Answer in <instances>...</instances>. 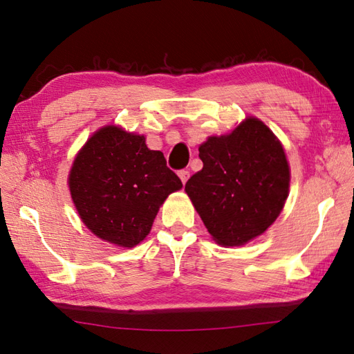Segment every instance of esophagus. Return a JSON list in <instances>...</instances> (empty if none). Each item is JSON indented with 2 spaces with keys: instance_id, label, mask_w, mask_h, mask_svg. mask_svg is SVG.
<instances>
[{
  "instance_id": "34e87169",
  "label": "esophagus",
  "mask_w": 354,
  "mask_h": 354,
  "mask_svg": "<svg viewBox=\"0 0 354 354\" xmlns=\"http://www.w3.org/2000/svg\"><path fill=\"white\" fill-rule=\"evenodd\" d=\"M178 176L181 178L183 184H185V183H187V179L190 178V171H189V170H179V171H178Z\"/></svg>"
}]
</instances>
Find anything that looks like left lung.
<instances>
[{
	"instance_id": "1",
	"label": "left lung",
	"mask_w": 354,
	"mask_h": 354,
	"mask_svg": "<svg viewBox=\"0 0 354 354\" xmlns=\"http://www.w3.org/2000/svg\"><path fill=\"white\" fill-rule=\"evenodd\" d=\"M204 162L187 181L202 222L217 243L239 246L263 234L289 194V164L281 142L257 118L199 146Z\"/></svg>"
}]
</instances>
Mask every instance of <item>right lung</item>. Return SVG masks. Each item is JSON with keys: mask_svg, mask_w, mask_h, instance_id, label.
I'll list each match as a JSON object with an SVG mask.
<instances>
[{"mask_svg": "<svg viewBox=\"0 0 354 354\" xmlns=\"http://www.w3.org/2000/svg\"><path fill=\"white\" fill-rule=\"evenodd\" d=\"M183 189L160 150L142 135L117 126L97 131L70 173V192L82 222L97 237L132 248L149 234L160 205Z\"/></svg>", "mask_w": 354, "mask_h": 354, "instance_id": "1", "label": "right lung"}]
</instances>
